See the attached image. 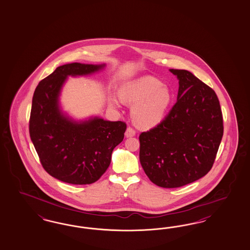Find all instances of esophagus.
<instances>
[{"instance_id": "esophagus-1", "label": "esophagus", "mask_w": 250, "mask_h": 250, "mask_svg": "<svg viewBox=\"0 0 250 250\" xmlns=\"http://www.w3.org/2000/svg\"><path fill=\"white\" fill-rule=\"evenodd\" d=\"M136 135V131L134 128L132 127H127V129L125 131V137L126 138H131V137H134Z\"/></svg>"}]
</instances>
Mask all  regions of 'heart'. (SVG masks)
Listing matches in <instances>:
<instances>
[{
    "mask_svg": "<svg viewBox=\"0 0 250 250\" xmlns=\"http://www.w3.org/2000/svg\"><path fill=\"white\" fill-rule=\"evenodd\" d=\"M121 99L135 104L132 110L134 120L145 128L153 127L164 120L172 102L171 89L155 78L146 76L125 83L120 89ZM111 104L118 105L117 99Z\"/></svg>",
    "mask_w": 250,
    "mask_h": 250,
    "instance_id": "obj_1",
    "label": "heart"
}]
</instances>
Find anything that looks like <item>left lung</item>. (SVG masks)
I'll list each match as a JSON object with an SVG mask.
<instances>
[{"mask_svg": "<svg viewBox=\"0 0 250 250\" xmlns=\"http://www.w3.org/2000/svg\"><path fill=\"white\" fill-rule=\"evenodd\" d=\"M179 80L177 102L154 128L139 136V161L149 180L175 188L210 171L224 135L214 90L187 70L170 69Z\"/></svg>", "mask_w": 250, "mask_h": 250, "instance_id": "8db88e82", "label": "left lung"}]
</instances>
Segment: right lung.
<instances>
[{"instance_id":"obj_1","label":"right lung","mask_w":250,"mask_h":250,"mask_svg":"<svg viewBox=\"0 0 250 250\" xmlns=\"http://www.w3.org/2000/svg\"><path fill=\"white\" fill-rule=\"evenodd\" d=\"M105 64L61 65L35 89L29 135L46 172L60 181L88 185L98 181L125 137L126 125L100 117L76 121L61 110V89L67 77L91 75Z\"/></svg>"}]
</instances>
